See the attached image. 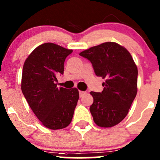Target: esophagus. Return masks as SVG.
I'll list each match as a JSON object with an SVG mask.
<instances>
[{"label":"esophagus","mask_w":160,"mask_h":160,"mask_svg":"<svg viewBox=\"0 0 160 160\" xmlns=\"http://www.w3.org/2000/svg\"><path fill=\"white\" fill-rule=\"evenodd\" d=\"M86 94V92L85 91H79V96L80 98H82V97H83L84 95Z\"/></svg>","instance_id":"34e87169"}]
</instances>
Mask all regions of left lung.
<instances>
[{"instance_id": "left-lung-1", "label": "left lung", "mask_w": 160, "mask_h": 160, "mask_svg": "<svg viewBox=\"0 0 160 160\" xmlns=\"http://www.w3.org/2000/svg\"><path fill=\"white\" fill-rule=\"evenodd\" d=\"M89 60L95 74L105 79L102 92L91 91L90 107L94 122L111 128L128 114L138 92V68L128 50L116 42H105L79 53Z\"/></svg>"}]
</instances>
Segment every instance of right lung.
Wrapping results in <instances>:
<instances>
[{
  "label": "right lung",
  "instance_id": "obj_1",
  "mask_svg": "<svg viewBox=\"0 0 160 160\" xmlns=\"http://www.w3.org/2000/svg\"><path fill=\"white\" fill-rule=\"evenodd\" d=\"M72 50L53 43L38 46L22 69L21 89L37 118L46 128L57 130L71 123L79 98L76 88L57 87V75L63 74L64 62Z\"/></svg>",
  "mask_w": 160,
  "mask_h": 160
}]
</instances>
